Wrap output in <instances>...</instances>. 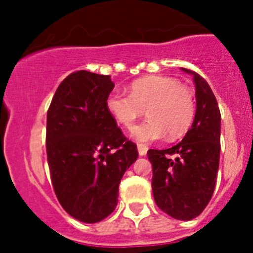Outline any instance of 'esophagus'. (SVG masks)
Returning <instances> with one entry per match:
<instances>
[{
  "mask_svg": "<svg viewBox=\"0 0 253 253\" xmlns=\"http://www.w3.org/2000/svg\"><path fill=\"white\" fill-rule=\"evenodd\" d=\"M137 148H138V153H139V156H146L147 151H148V147L143 146V144H138Z\"/></svg>",
  "mask_w": 253,
  "mask_h": 253,
  "instance_id": "esophagus-1",
  "label": "esophagus"
}]
</instances>
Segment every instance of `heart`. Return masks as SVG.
I'll return each instance as SVG.
<instances>
[{
    "instance_id": "obj_1",
    "label": "heart",
    "mask_w": 253,
    "mask_h": 253,
    "mask_svg": "<svg viewBox=\"0 0 253 253\" xmlns=\"http://www.w3.org/2000/svg\"><path fill=\"white\" fill-rule=\"evenodd\" d=\"M106 109L114 119L130 128L138 118L148 115L131 129V138L151 143L167 135L177 139L184 135L195 119L196 104L193 91L169 76H151L133 82L130 95L113 91L106 97Z\"/></svg>"
}]
</instances>
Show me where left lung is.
I'll list each match as a JSON object with an SVG mask.
<instances>
[{
	"label": "left lung",
	"instance_id": "obj_1",
	"mask_svg": "<svg viewBox=\"0 0 253 253\" xmlns=\"http://www.w3.org/2000/svg\"><path fill=\"white\" fill-rule=\"evenodd\" d=\"M193 76L196 113L184 139L169 149H149L152 190L161 210L178 220L200 215L215 187L220 154V111L213 91L198 73ZM174 158L171 159L170 156Z\"/></svg>",
	"mask_w": 253,
	"mask_h": 253
}]
</instances>
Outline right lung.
Instances as JSON below:
<instances>
[{
  "label": "right lung",
  "instance_id": "right-lung-1",
  "mask_svg": "<svg viewBox=\"0 0 253 253\" xmlns=\"http://www.w3.org/2000/svg\"><path fill=\"white\" fill-rule=\"evenodd\" d=\"M110 76L78 71L62 81L46 114L51 184L67 213L97 223L118 204L119 184L138 158L106 109Z\"/></svg>",
  "mask_w": 253,
  "mask_h": 253
}]
</instances>
